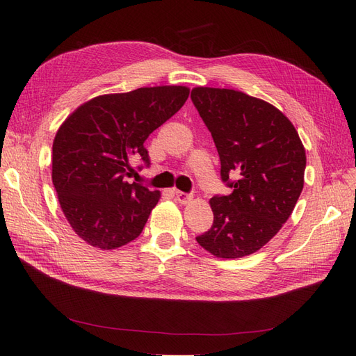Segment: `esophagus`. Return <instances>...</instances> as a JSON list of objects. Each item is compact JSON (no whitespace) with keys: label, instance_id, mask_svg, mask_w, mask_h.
Here are the masks:
<instances>
[{"label":"esophagus","instance_id":"1","mask_svg":"<svg viewBox=\"0 0 356 356\" xmlns=\"http://www.w3.org/2000/svg\"><path fill=\"white\" fill-rule=\"evenodd\" d=\"M175 197L181 204H187L193 200V196L187 195V193H184V191H175Z\"/></svg>","mask_w":356,"mask_h":356}]
</instances>
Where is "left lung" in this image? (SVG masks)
Returning <instances> with one entry per match:
<instances>
[{
    "instance_id": "1",
    "label": "left lung",
    "mask_w": 356,
    "mask_h": 356,
    "mask_svg": "<svg viewBox=\"0 0 356 356\" xmlns=\"http://www.w3.org/2000/svg\"><path fill=\"white\" fill-rule=\"evenodd\" d=\"M191 101L207 124L233 191L213 196L212 227L197 243L218 258L257 252L281 230L305 184L306 152L288 118L239 90L195 88Z\"/></svg>"
}]
</instances>
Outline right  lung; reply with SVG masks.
I'll return each mask as SVG.
<instances>
[{
	"label": "right lung",
	"instance_id": "obj_1",
	"mask_svg": "<svg viewBox=\"0 0 356 356\" xmlns=\"http://www.w3.org/2000/svg\"><path fill=\"white\" fill-rule=\"evenodd\" d=\"M184 86L102 95L80 105L53 141L51 181L72 230L101 250L136 239L160 199L132 182V160L149 166L145 139L188 98ZM141 169V168H139Z\"/></svg>",
	"mask_w": 356,
	"mask_h": 356
}]
</instances>
